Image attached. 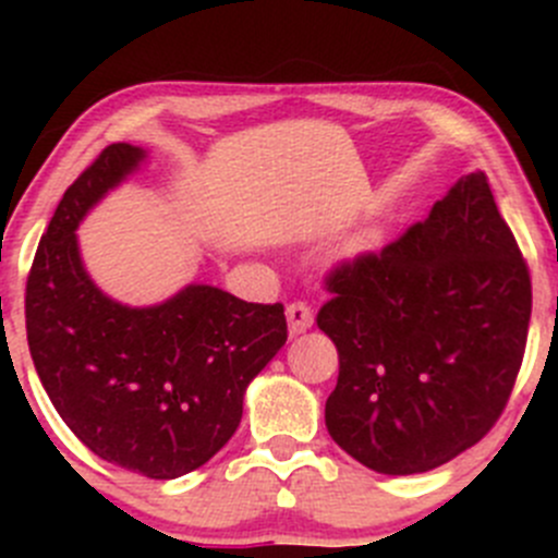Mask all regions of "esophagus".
<instances>
[{"mask_svg":"<svg viewBox=\"0 0 558 558\" xmlns=\"http://www.w3.org/2000/svg\"><path fill=\"white\" fill-rule=\"evenodd\" d=\"M286 320H289L291 335H302V331H307L313 326V311L305 302H291L286 307Z\"/></svg>","mask_w":558,"mask_h":558,"instance_id":"esophagus-1","label":"esophagus"}]
</instances>
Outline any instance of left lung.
Segmentation results:
<instances>
[{"label": "left lung", "mask_w": 558, "mask_h": 558, "mask_svg": "<svg viewBox=\"0 0 558 558\" xmlns=\"http://www.w3.org/2000/svg\"><path fill=\"white\" fill-rule=\"evenodd\" d=\"M318 329L340 356L331 440L384 475L435 470L488 435L523 362L532 280L488 178L470 172L378 253L337 264Z\"/></svg>", "instance_id": "left-lung-1"}]
</instances>
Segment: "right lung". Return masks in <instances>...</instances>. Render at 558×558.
Returning <instances> with one entry per match:
<instances>
[{"label":"right lung","instance_id":"1","mask_svg":"<svg viewBox=\"0 0 558 558\" xmlns=\"http://www.w3.org/2000/svg\"><path fill=\"white\" fill-rule=\"evenodd\" d=\"M145 159L107 145L64 191L26 280L32 362L77 440L99 459L172 481L221 451L245 388L286 345L283 305L185 286L154 307L112 302L83 269L75 229Z\"/></svg>","mask_w":558,"mask_h":558}]
</instances>
